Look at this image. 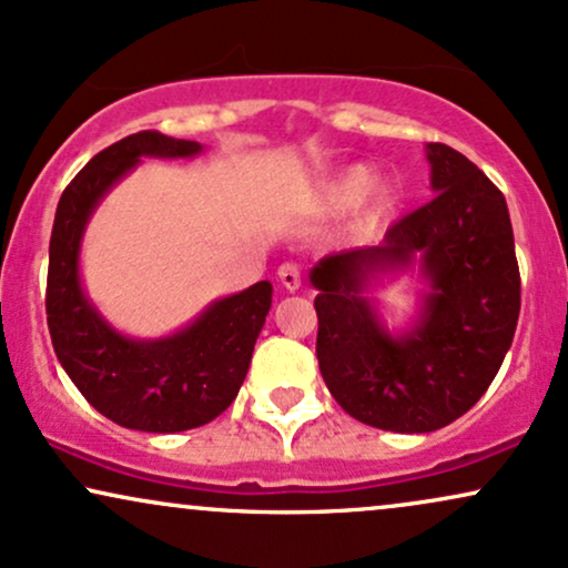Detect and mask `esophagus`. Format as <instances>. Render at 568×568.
Segmentation results:
<instances>
[{
	"mask_svg": "<svg viewBox=\"0 0 568 568\" xmlns=\"http://www.w3.org/2000/svg\"><path fill=\"white\" fill-rule=\"evenodd\" d=\"M278 282H282L284 290H290V292L300 290V265L297 263H284L282 268H278Z\"/></svg>",
	"mask_w": 568,
	"mask_h": 568,
	"instance_id": "esophagus-1",
	"label": "esophagus"
}]
</instances>
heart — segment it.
I'll return each instance as SVG.
<instances>
[{"label":"heart","instance_id":"b5f03b06","mask_svg":"<svg viewBox=\"0 0 568 568\" xmlns=\"http://www.w3.org/2000/svg\"><path fill=\"white\" fill-rule=\"evenodd\" d=\"M397 200V189L387 179H371L366 165H349L332 176L321 189V202L332 210H345L361 202L366 221H379L387 215Z\"/></svg>","mask_w":568,"mask_h":568}]
</instances>
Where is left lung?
Wrapping results in <instances>:
<instances>
[{
    "mask_svg": "<svg viewBox=\"0 0 568 568\" xmlns=\"http://www.w3.org/2000/svg\"><path fill=\"white\" fill-rule=\"evenodd\" d=\"M434 200L397 221L384 242L321 257L318 368L358 422L424 434L453 424L485 395L521 307L506 197L453 146L426 144ZM418 267L427 282L410 329L383 326L367 286Z\"/></svg>",
    "mask_w": 568,
    "mask_h": 568,
    "instance_id": "1",
    "label": "left lung"
}]
</instances>
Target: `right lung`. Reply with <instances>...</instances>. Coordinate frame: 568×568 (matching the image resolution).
Returning a JSON list of instances; mask_svg holds the SVG:
<instances>
[{
    "instance_id": "1",
    "label": "right lung",
    "mask_w": 568,
    "mask_h": 568,
    "mask_svg": "<svg viewBox=\"0 0 568 568\" xmlns=\"http://www.w3.org/2000/svg\"><path fill=\"white\" fill-rule=\"evenodd\" d=\"M200 142L139 131L110 144L62 192L49 240L47 324L70 382L110 422L139 432H186L221 416L247 376L271 311V282L210 303L171 337H125L81 284V242L104 194L142 158H194Z\"/></svg>"
}]
</instances>
